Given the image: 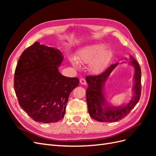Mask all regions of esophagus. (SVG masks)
<instances>
[{
	"mask_svg": "<svg viewBox=\"0 0 156 156\" xmlns=\"http://www.w3.org/2000/svg\"><path fill=\"white\" fill-rule=\"evenodd\" d=\"M79 81H80V83H81V84H83V85H86V84H87L86 80L84 79H83V78H81V79H80Z\"/></svg>",
	"mask_w": 156,
	"mask_h": 156,
	"instance_id": "esophagus-1",
	"label": "esophagus"
}]
</instances>
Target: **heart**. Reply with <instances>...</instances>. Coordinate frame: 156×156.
I'll return each instance as SVG.
<instances>
[{
	"mask_svg": "<svg viewBox=\"0 0 156 156\" xmlns=\"http://www.w3.org/2000/svg\"><path fill=\"white\" fill-rule=\"evenodd\" d=\"M112 53L109 49L105 48V45L95 44L84 47L77 53V58L71 56L70 62L75 67H79L81 64L89 63V70L94 74L102 72L110 63Z\"/></svg>",
	"mask_w": 156,
	"mask_h": 156,
	"instance_id": "1",
	"label": "heart"
}]
</instances>
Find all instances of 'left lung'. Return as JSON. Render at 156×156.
Here are the masks:
<instances>
[{
	"label": "left lung",
	"instance_id": "1",
	"mask_svg": "<svg viewBox=\"0 0 156 156\" xmlns=\"http://www.w3.org/2000/svg\"><path fill=\"white\" fill-rule=\"evenodd\" d=\"M130 64L135 68L133 96L132 100L124 106L113 107L107 104L103 88L112 71L119 63L110 66L105 72L98 75L86 77L88 87L86 90L87 102L89 115L93 119L103 122H115L124 119L138 103L141 94V70L136 60L130 56Z\"/></svg>",
	"mask_w": 156,
	"mask_h": 156
}]
</instances>
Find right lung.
<instances>
[{
    "label": "right lung",
    "mask_w": 156,
    "mask_h": 156,
    "mask_svg": "<svg viewBox=\"0 0 156 156\" xmlns=\"http://www.w3.org/2000/svg\"><path fill=\"white\" fill-rule=\"evenodd\" d=\"M63 58L60 50L35 42L18 61L16 94L20 107L36 122L54 123L63 119L69 94L79 85L78 78L59 72Z\"/></svg>",
    "instance_id": "right-lung-1"
}]
</instances>
